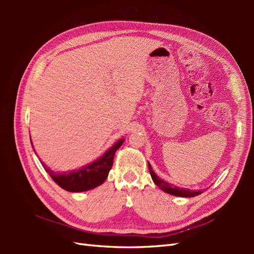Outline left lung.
<instances>
[{
    "label": "left lung",
    "mask_w": 254,
    "mask_h": 254,
    "mask_svg": "<svg viewBox=\"0 0 254 254\" xmlns=\"http://www.w3.org/2000/svg\"><path fill=\"white\" fill-rule=\"evenodd\" d=\"M148 169H149V174L152 176V179L154 181V183L157 187H159L161 190L166 193H169L171 195H176V196H181V197H193V196H196L198 194H201L202 191L199 190H190V189H183V188H179V187H176L174 185H171V183H168L164 181L163 179H160V178L155 174L152 166L148 163Z\"/></svg>",
    "instance_id": "1"
}]
</instances>
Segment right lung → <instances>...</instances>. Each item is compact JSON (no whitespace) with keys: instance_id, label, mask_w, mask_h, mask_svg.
I'll use <instances>...</instances> for the list:
<instances>
[{"instance_id":"add662e5","label":"right lung","mask_w":254,"mask_h":254,"mask_svg":"<svg viewBox=\"0 0 254 254\" xmlns=\"http://www.w3.org/2000/svg\"><path fill=\"white\" fill-rule=\"evenodd\" d=\"M123 142H124V138L119 139V141L113 144L109 149H107V152L102 156H100L99 158L94 160L93 163L83 166L82 168L79 169L58 172L50 169L49 167L42 163V161L41 164L44 166L45 170L48 172V175L52 178V180L55 181L59 187L64 189L65 191H68V192L89 191L91 189L99 187L105 182L108 175H109V171L112 168L115 154L117 150L120 148ZM30 143H31V139H30ZM32 148H34V145H32ZM35 154L37 155L36 150H35Z\"/></svg>"}]
</instances>
